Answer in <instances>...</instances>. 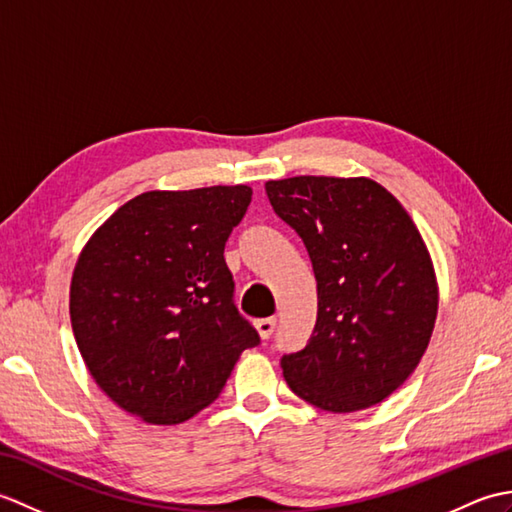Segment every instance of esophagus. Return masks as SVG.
I'll list each match as a JSON object with an SVG mask.
<instances>
[{
	"instance_id": "esophagus-1",
	"label": "esophagus",
	"mask_w": 512,
	"mask_h": 512,
	"mask_svg": "<svg viewBox=\"0 0 512 512\" xmlns=\"http://www.w3.org/2000/svg\"><path fill=\"white\" fill-rule=\"evenodd\" d=\"M255 328H257V332H259V336H262V339L266 341V339H270V336L275 334V328H277V319H275V317L257 319V321H255Z\"/></svg>"
}]
</instances>
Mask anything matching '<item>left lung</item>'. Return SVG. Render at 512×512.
Listing matches in <instances>:
<instances>
[{
  "label": "left lung",
  "instance_id": "1",
  "mask_svg": "<svg viewBox=\"0 0 512 512\" xmlns=\"http://www.w3.org/2000/svg\"><path fill=\"white\" fill-rule=\"evenodd\" d=\"M275 213L297 231L317 277L308 345L281 356L288 387L310 405L350 413L383 402L427 350L438 284L416 224L369 178L266 182Z\"/></svg>",
  "mask_w": 512,
  "mask_h": 512
}]
</instances>
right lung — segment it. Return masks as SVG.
Returning <instances> with one entry per match:
<instances>
[{
	"label": "right lung",
	"instance_id": "1",
	"mask_svg": "<svg viewBox=\"0 0 512 512\" xmlns=\"http://www.w3.org/2000/svg\"><path fill=\"white\" fill-rule=\"evenodd\" d=\"M250 195L244 184L140 193L85 244L70 286L74 339L96 385L132 416L193 418L259 345L224 262Z\"/></svg>",
	"mask_w": 512,
	"mask_h": 512
}]
</instances>
